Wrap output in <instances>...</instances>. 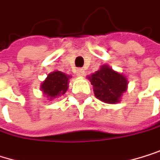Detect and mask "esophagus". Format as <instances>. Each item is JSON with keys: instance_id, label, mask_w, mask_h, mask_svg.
I'll return each instance as SVG.
<instances>
[{"instance_id": "1", "label": "esophagus", "mask_w": 160, "mask_h": 160, "mask_svg": "<svg viewBox=\"0 0 160 160\" xmlns=\"http://www.w3.org/2000/svg\"><path fill=\"white\" fill-rule=\"evenodd\" d=\"M76 73H77L78 77H82L84 75V70L83 69H78Z\"/></svg>"}]
</instances>
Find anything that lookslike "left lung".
<instances>
[{"instance_id": "1", "label": "left lung", "mask_w": 160, "mask_h": 160, "mask_svg": "<svg viewBox=\"0 0 160 160\" xmlns=\"http://www.w3.org/2000/svg\"><path fill=\"white\" fill-rule=\"evenodd\" d=\"M88 78L93 85L96 98L110 104L118 102L128 86L127 78L108 65H102Z\"/></svg>"}]
</instances>
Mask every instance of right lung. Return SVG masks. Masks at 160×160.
Returning <instances> with one entry per match:
<instances>
[{
	"mask_svg": "<svg viewBox=\"0 0 160 160\" xmlns=\"http://www.w3.org/2000/svg\"><path fill=\"white\" fill-rule=\"evenodd\" d=\"M69 78L70 76H67L61 71H54L48 74L45 81L41 85V89L50 99L58 98L64 95L67 91Z\"/></svg>",
	"mask_w": 160,
	"mask_h": 160,
	"instance_id": "right-lung-1",
	"label": "right lung"
}]
</instances>
